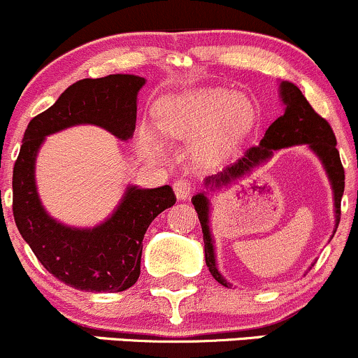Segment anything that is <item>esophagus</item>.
Here are the masks:
<instances>
[{"label":"esophagus","instance_id":"esophagus-1","mask_svg":"<svg viewBox=\"0 0 358 358\" xmlns=\"http://www.w3.org/2000/svg\"><path fill=\"white\" fill-rule=\"evenodd\" d=\"M174 193L178 199H187L189 194L193 193V184L186 179H179L174 182Z\"/></svg>","mask_w":358,"mask_h":358}]
</instances>
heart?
<instances>
[{
	"instance_id": "heart-1",
	"label": "heart",
	"mask_w": 358,
	"mask_h": 358,
	"mask_svg": "<svg viewBox=\"0 0 358 358\" xmlns=\"http://www.w3.org/2000/svg\"><path fill=\"white\" fill-rule=\"evenodd\" d=\"M255 119V107L245 95L224 88H203L184 95L167 97L157 103L155 124L160 133L187 140L193 134L201 153L229 148ZM138 147L145 155L159 159L164 145L148 124L138 129Z\"/></svg>"
}]
</instances>
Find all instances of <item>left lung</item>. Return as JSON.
Returning <instances> with one entry per match:
<instances>
[{"label":"left lung","mask_w":358,"mask_h":358,"mask_svg":"<svg viewBox=\"0 0 358 358\" xmlns=\"http://www.w3.org/2000/svg\"><path fill=\"white\" fill-rule=\"evenodd\" d=\"M280 101L283 103V114L271 122L270 128L264 133L263 140L259 145L245 150L244 155L237 162H234L224 171L215 176H208L205 179L206 191L193 196V205L196 213H198L199 224L203 230V241H205V261L206 266L215 280L220 285L230 288V282H227L225 276L218 271L217 256H215V241L213 234L210 229V193L222 189V187L230 186L236 180L251 174L256 167H261L275 155L278 150L295 147V145H306L314 155L321 160L324 167L326 176H328L329 184L333 189V206H334V230L336 232L338 224H340V205L341 196L345 191V171L341 165L340 153L336 150V138L331 126L326 119H322L316 110L310 107L307 99L303 97L302 92L297 85L292 82H280ZM331 236V239H333ZM314 264V263H313ZM310 264V266H313Z\"/></svg>","instance_id":"left-lung-1"}]
</instances>
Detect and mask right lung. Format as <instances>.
Masks as SVG:
<instances>
[{
  "mask_svg": "<svg viewBox=\"0 0 358 358\" xmlns=\"http://www.w3.org/2000/svg\"><path fill=\"white\" fill-rule=\"evenodd\" d=\"M147 80L109 75L73 83L27 126L13 167V217L18 232L42 266L76 290L122 292L140 276L148 225L176 203L171 186L143 189L129 184L113 213L95 227H70L52 218L36 184L37 153L45 136L94 124L121 141L133 138L138 92Z\"/></svg>",
  "mask_w": 358,
  "mask_h": 358,
  "instance_id": "1",
  "label": "right lung"
}]
</instances>
